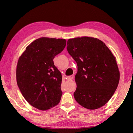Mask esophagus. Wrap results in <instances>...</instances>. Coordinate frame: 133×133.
Wrapping results in <instances>:
<instances>
[{
    "label": "esophagus",
    "instance_id": "1",
    "mask_svg": "<svg viewBox=\"0 0 133 133\" xmlns=\"http://www.w3.org/2000/svg\"><path fill=\"white\" fill-rule=\"evenodd\" d=\"M71 68V67H68V68H67V69H70ZM72 75H73V74H71V75L70 76H71Z\"/></svg>",
    "mask_w": 133,
    "mask_h": 133
}]
</instances>
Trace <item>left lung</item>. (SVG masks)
<instances>
[{
    "mask_svg": "<svg viewBox=\"0 0 133 133\" xmlns=\"http://www.w3.org/2000/svg\"><path fill=\"white\" fill-rule=\"evenodd\" d=\"M64 39L41 37L27 47L18 60L17 85L33 107L47 110L59 103L62 96V76L53 59L64 50Z\"/></svg>",
    "mask_w": 133,
    "mask_h": 133,
    "instance_id": "left-lung-1",
    "label": "left lung"
}]
</instances>
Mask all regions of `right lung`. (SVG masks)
Instances as JSON below:
<instances>
[{"label": "right lung", "instance_id": "1", "mask_svg": "<svg viewBox=\"0 0 133 133\" xmlns=\"http://www.w3.org/2000/svg\"><path fill=\"white\" fill-rule=\"evenodd\" d=\"M67 50L77 65L76 102L90 110L103 106L114 94L120 80L116 57L102 41L90 37L69 39Z\"/></svg>", "mask_w": 133, "mask_h": 133}]
</instances>
